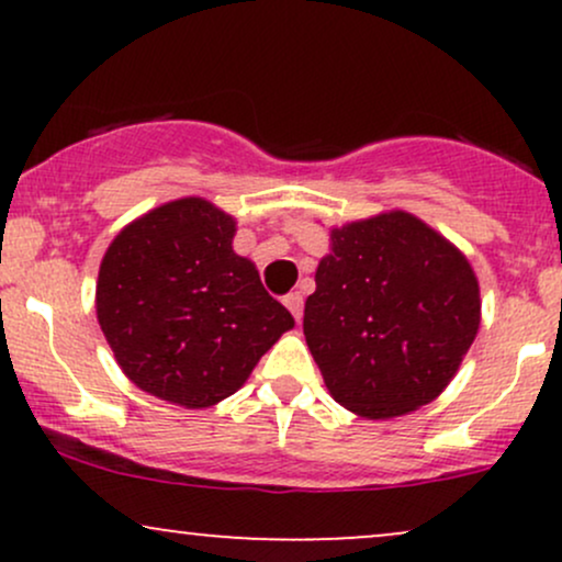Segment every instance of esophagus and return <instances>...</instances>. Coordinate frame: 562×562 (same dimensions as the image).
I'll use <instances>...</instances> for the list:
<instances>
[{"instance_id": "1", "label": "esophagus", "mask_w": 562, "mask_h": 562, "mask_svg": "<svg viewBox=\"0 0 562 562\" xmlns=\"http://www.w3.org/2000/svg\"><path fill=\"white\" fill-rule=\"evenodd\" d=\"M282 303H285L288 312L293 314L295 322H301V317H303V295L299 293V290H295V293H288L285 299H282Z\"/></svg>"}]
</instances>
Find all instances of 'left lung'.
Segmentation results:
<instances>
[{
  "mask_svg": "<svg viewBox=\"0 0 562 562\" xmlns=\"http://www.w3.org/2000/svg\"><path fill=\"white\" fill-rule=\"evenodd\" d=\"M303 335L330 396L370 420L430 404L481 325L473 267L406 211L330 229Z\"/></svg>",
  "mask_w": 562,
  "mask_h": 562,
  "instance_id": "left-lung-1",
  "label": "left lung"
}]
</instances>
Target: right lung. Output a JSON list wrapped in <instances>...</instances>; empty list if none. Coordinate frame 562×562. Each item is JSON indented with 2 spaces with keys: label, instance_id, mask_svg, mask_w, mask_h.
Here are the masks:
<instances>
[{
  "label": "right lung",
  "instance_id": "right-lung-1",
  "mask_svg": "<svg viewBox=\"0 0 562 562\" xmlns=\"http://www.w3.org/2000/svg\"><path fill=\"white\" fill-rule=\"evenodd\" d=\"M237 222L203 198L134 218L105 250L97 322L124 375L150 396L205 409L235 393L295 325L232 250Z\"/></svg>",
  "mask_w": 562,
  "mask_h": 562
}]
</instances>
